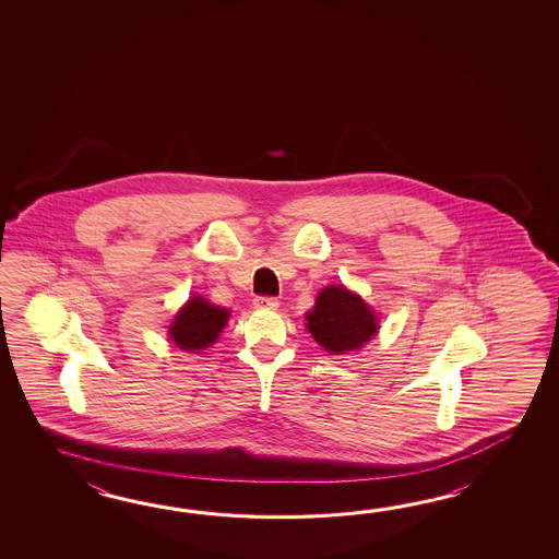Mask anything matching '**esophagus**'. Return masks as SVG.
Segmentation results:
<instances>
[{
    "label": "esophagus",
    "instance_id": "34e87169",
    "mask_svg": "<svg viewBox=\"0 0 559 559\" xmlns=\"http://www.w3.org/2000/svg\"><path fill=\"white\" fill-rule=\"evenodd\" d=\"M253 306L260 309H277L280 301L274 296H258L253 299Z\"/></svg>",
    "mask_w": 559,
    "mask_h": 559
}]
</instances>
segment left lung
I'll return each instance as SVG.
<instances>
[{
    "instance_id": "left-lung-1",
    "label": "left lung",
    "mask_w": 559,
    "mask_h": 559,
    "mask_svg": "<svg viewBox=\"0 0 559 559\" xmlns=\"http://www.w3.org/2000/svg\"><path fill=\"white\" fill-rule=\"evenodd\" d=\"M306 320L313 340L332 354L359 349L378 333L373 311L344 285L321 289Z\"/></svg>"
}]
</instances>
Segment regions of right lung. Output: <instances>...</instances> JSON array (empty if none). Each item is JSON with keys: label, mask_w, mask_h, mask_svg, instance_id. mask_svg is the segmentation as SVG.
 <instances>
[{"label": "right lung", "mask_w": 559, "mask_h": 559, "mask_svg": "<svg viewBox=\"0 0 559 559\" xmlns=\"http://www.w3.org/2000/svg\"><path fill=\"white\" fill-rule=\"evenodd\" d=\"M227 309L215 308L203 297H190V301L181 308L176 320L169 328L171 342L178 345L179 349L195 352L214 344L215 337L226 325Z\"/></svg>", "instance_id": "obj_1"}]
</instances>
